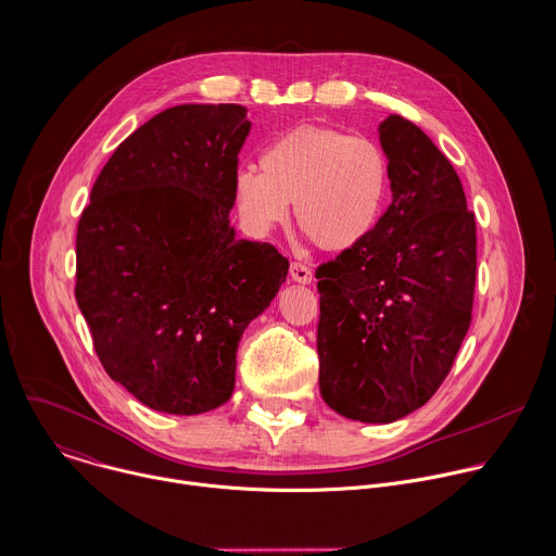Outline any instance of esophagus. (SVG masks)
I'll use <instances>...</instances> for the list:
<instances>
[{
    "label": "esophagus",
    "instance_id": "1",
    "mask_svg": "<svg viewBox=\"0 0 556 556\" xmlns=\"http://www.w3.org/2000/svg\"><path fill=\"white\" fill-rule=\"evenodd\" d=\"M290 277L296 281V283H312L314 279V273L309 266L301 264V262H292L290 264Z\"/></svg>",
    "mask_w": 556,
    "mask_h": 556
}]
</instances>
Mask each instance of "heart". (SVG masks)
Returning a JSON list of instances; mask_svg holds the SVG:
<instances>
[{
    "label": "heart",
    "instance_id": "obj_1",
    "mask_svg": "<svg viewBox=\"0 0 556 556\" xmlns=\"http://www.w3.org/2000/svg\"><path fill=\"white\" fill-rule=\"evenodd\" d=\"M260 167L233 176V203L242 227L264 238L290 220L325 251L359 244L382 218L391 167L384 148L338 128L303 124L270 139Z\"/></svg>",
    "mask_w": 556,
    "mask_h": 556
}]
</instances>
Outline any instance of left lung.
<instances>
[{"instance_id":"1","label":"left lung","mask_w":556,"mask_h":556,"mask_svg":"<svg viewBox=\"0 0 556 556\" xmlns=\"http://www.w3.org/2000/svg\"><path fill=\"white\" fill-rule=\"evenodd\" d=\"M393 203L359 244L316 268L318 387L362 424H391L443 384L471 325L476 218L450 159L410 119L380 124Z\"/></svg>"}]
</instances>
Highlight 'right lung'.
Instances as JSON below:
<instances>
[{
	"label": "right lung",
	"instance_id": "1",
	"mask_svg": "<svg viewBox=\"0 0 556 556\" xmlns=\"http://www.w3.org/2000/svg\"><path fill=\"white\" fill-rule=\"evenodd\" d=\"M240 104L161 111L113 152L76 233V301L111 380L143 406L201 415L229 402L236 351L288 275L268 242L238 240Z\"/></svg>",
	"mask_w": 556,
	"mask_h": 556
}]
</instances>
